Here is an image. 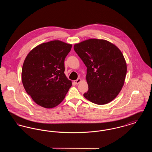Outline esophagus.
<instances>
[{
  "mask_svg": "<svg viewBox=\"0 0 152 152\" xmlns=\"http://www.w3.org/2000/svg\"><path fill=\"white\" fill-rule=\"evenodd\" d=\"M81 81V80L80 79H77L76 80L74 81V83H75L76 84H79Z\"/></svg>",
  "mask_w": 152,
  "mask_h": 152,
  "instance_id": "obj_1",
  "label": "esophagus"
}]
</instances>
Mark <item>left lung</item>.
Returning a JSON list of instances; mask_svg holds the SVG:
<instances>
[{"label": "left lung", "instance_id": "1", "mask_svg": "<svg viewBox=\"0 0 152 152\" xmlns=\"http://www.w3.org/2000/svg\"><path fill=\"white\" fill-rule=\"evenodd\" d=\"M74 50L87 67L85 98L98 105L114 100L124 86L127 71L121 51L108 41L96 39L75 44Z\"/></svg>", "mask_w": 152, "mask_h": 152}]
</instances>
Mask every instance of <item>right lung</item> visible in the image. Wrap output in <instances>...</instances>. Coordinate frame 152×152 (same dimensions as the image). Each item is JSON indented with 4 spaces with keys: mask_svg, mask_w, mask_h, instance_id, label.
<instances>
[{
    "mask_svg": "<svg viewBox=\"0 0 152 152\" xmlns=\"http://www.w3.org/2000/svg\"><path fill=\"white\" fill-rule=\"evenodd\" d=\"M71 48L72 44L53 40L36 46L25 58L23 85L39 105L45 108L56 107L72 86L64 74V60Z\"/></svg>",
    "mask_w": 152,
    "mask_h": 152,
    "instance_id": "obj_1",
    "label": "right lung"
}]
</instances>
